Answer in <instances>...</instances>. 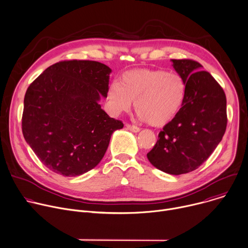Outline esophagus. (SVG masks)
I'll list each match as a JSON object with an SVG mask.
<instances>
[{
    "label": "esophagus",
    "mask_w": 248,
    "mask_h": 248,
    "mask_svg": "<svg viewBox=\"0 0 248 248\" xmlns=\"http://www.w3.org/2000/svg\"><path fill=\"white\" fill-rule=\"evenodd\" d=\"M126 126V128L128 129V130H130V131H132V132H138V131H140V128L138 127V126H136V125H132V124H126L125 125Z\"/></svg>",
    "instance_id": "1"
}]
</instances>
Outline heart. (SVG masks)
Listing matches in <instances>:
<instances>
[{
	"instance_id": "b5f03b06",
	"label": "heart",
	"mask_w": 248,
	"mask_h": 248,
	"mask_svg": "<svg viewBox=\"0 0 248 248\" xmlns=\"http://www.w3.org/2000/svg\"><path fill=\"white\" fill-rule=\"evenodd\" d=\"M186 94L184 78L164 69L135 68L125 72L121 82L114 80L107 91L108 107L114 115L128 111L135 101L141 120L164 126L181 111Z\"/></svg>"
}]
</instances>
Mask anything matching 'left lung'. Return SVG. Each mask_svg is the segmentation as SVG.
<instances>
[{
	"mask_svg": "<svg viewBox=\"0 0 248 248\" xmlns=\"http://www.w3.org/2000/svg\"><path fill=\"white\" fill-rule=\"evenodd\" d=\"M186 81V94L181 111L158 135L149 162L170 174L196 170L213 153L227 127V99L220 84L192 60H171Z\"/></svg>",
	"mask_w": 248,
	"mask_h": 248,
	"instance_id": "1",
	"label": "left lung"
}]
</instances>
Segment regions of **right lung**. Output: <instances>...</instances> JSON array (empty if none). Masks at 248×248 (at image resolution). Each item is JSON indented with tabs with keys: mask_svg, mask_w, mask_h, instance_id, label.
Returning <instances> with one entry per match:
<instances>
[{
	"mask_svg": "<svg viewBox=\"0 0 248 248\" xmlns=\"http://www.w3.org/2000/svg\"><path fill=\"white\" fill-rule=\"evenodd\" d=\"M112 69L95 61L59 62L27 88L22 133L52 171L77 176L95 168L113 132L124 127L101 109Z\"/></svg>",
	"mask_w": 248,
	"mask_h": 248,
	"instance_id": "1",
	"label": "right lung"
}]
</instances>
